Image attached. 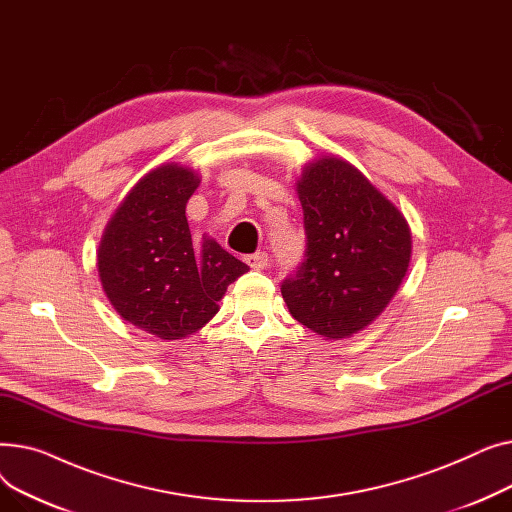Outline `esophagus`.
I'll return each mask as SVG.
<instances>
[{"label":"esophagus","instance_id":"34e87169","mask_svg":"<svg viewBox=\"0 0 512 512\" xmlns=\"http://www.w3.org/2000/svg\"><path fill=\"white\" fill-rule=\"evenodd\" d=\"M245 261L249 267H253V270H263V267H267L270 257H267V253H253V255H247Z\"/></svg>","mask_w":512,"mask_h":512}]
</instances>
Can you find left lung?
<instances>
[{"instance_id":"obj_1","label":"left lung","mask_w":512,"mask_h":512,"mask_svg":"<svg viewBox=\"0 0 512 512\" xmlns=\"http://www.w3.org/2000/svg\"><path fill=\"white\" fill-rule=\"evenodd\" d=\"M307 249L282 282L290 315L315 334H357L392 301L411 259L402 213L338 157L309 164L299 180Z\"/></svg>"}]
</instances>
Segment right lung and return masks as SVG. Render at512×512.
Returning a JSON list of instances; mask_svg holds the SVG:
<instances>
[{"label":"right lung","mask_w":512,"mask_h":512,"mask_svg":"<svg viewBox=\"0 0 512 512\" xmlns=\"http://www.w3.org/2000/svg\"><path fill=\"white\" fill-rule=\"evenodd\" d=\"M193 170L166 164L132 188L105 228L97 267L114 309L161 340H180L218 313L226 288L249 267L218 242H195L186 203Z\"/></svg>","instance_id":"add662e5"}]
</instances>
